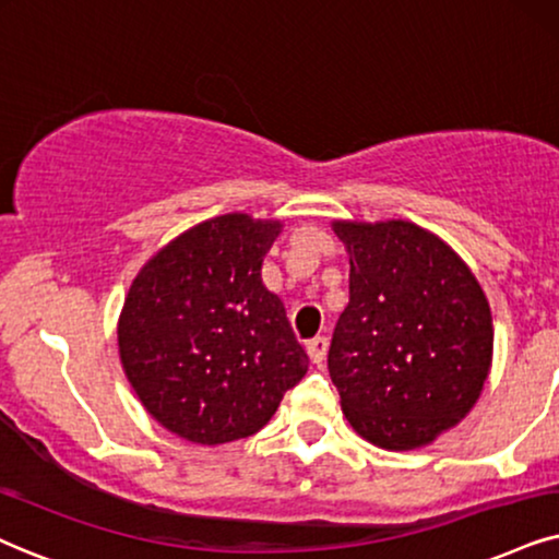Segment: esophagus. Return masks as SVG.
<instances>
[{"instance_id":"esophagus-1","label":"esophagus","mask_w":559,"mask_h":559,"mask_svg":"<svg viewBox=\"0 0 559 559\" xmlns=\"http://www.w3.org/2000/svg\"><path fill=\"white\" fill-rule=\"evenodd\" d=\"M328 337H314V341H309L307 343V353H309V358H312V364H317V366H322L324 364V356H328Z\"/></svg>"}]
</instances>
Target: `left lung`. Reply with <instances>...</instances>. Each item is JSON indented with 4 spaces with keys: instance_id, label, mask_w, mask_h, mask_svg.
<instances>
[{
    "instance_id": "8db88e82",
    "label": "left lung",
    "mask_w": 559,
    "mask_h": 559,
    "mask_svg": "<svg viewBox=\"0 0 559 559\" xmlns=\"http://www.w3.org/2000/svg\"><path fill=\"white\" fill-rule=\"evenodd\" d=\"M350 301L328 369L358 436L409 451L467 418L492 364V314L475 273L413 222H332Z\"/></svg>"
}]
</instances>
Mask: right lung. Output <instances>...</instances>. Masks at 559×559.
<instances>
[{"label":"right lung","instance_id":"1","mask_svg":"<svg viewBox=\"0 0 559 559\" xmlns=\"http://www.w3.org/2000/svg\"><path fill=\"white\" fill-rule=\"evenodd\" d=\"M281 222L224 214L195 224L141 267L118 320V353L146 413L216 447L258 433L309 358L284 301L260 278Z\"/></svg>","mask_w":559,"mask_h":559}]
</instances>
